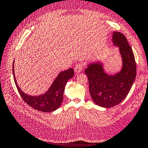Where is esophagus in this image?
Instances as JSON below:
<instances>
[{
	"instance_id": "1",
	"label": "esophagus",
	"mask_w": 148,
	"mask_h": 148,
	"mask_svg": "<svg viewBox=\"0 0 148 148\" xmlns=\"http://www.w3.org/2000/svg\"><path fill=\"white\" fill-rule=\"evenodd\" d=\"M83 70V65L81 63H78L74 67V71L76 72V73H79Z\"/></svg>"
}]
</instances>
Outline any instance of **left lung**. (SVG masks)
Here are the masks:
<instances>
[{"mask_svg": "<svg viewBox=\"0 0 148 148\" xmlns=\"http://www.w3.org/2000/svg\"><path fill=\"white\" fill-rule=\"evenodd\" d=\"M112 37L113 45L118 47L121 56V71L108 74L100 62L92 63L85 69L91 97L97 105L105 108L121 103L129 93L136 77V63L127 38L118 32H113Z\"/></svg>", "mask_w": 148, "mask_h": 148, "instance_id": "left-lung-1", "label": "left lung"}]
</instances>
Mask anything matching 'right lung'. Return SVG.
I'll return each mask as SVG.
<instances>
[{
  "instance_id": "right-lung-1",
  "label": "right lung",
  "mask_w": 148,
  "mask_h": 148,
  "mask_svg": "<svg viewBox=\"0 0 148 148\" xmlns=\"http://www.w3.org/2000/svg\"><path fill=\"white\" fill-rule=\"evenodd\" d=\"M12 72L16 86L21 98L33 109L45 112L54 111L60 106L63 101L65 84L69 79L74 76L73 69H69L60 72L46 92L42 95L32 96L25 93L18 86L14 75V62L12 64Z\"/></svg>"
}]
</instances>
